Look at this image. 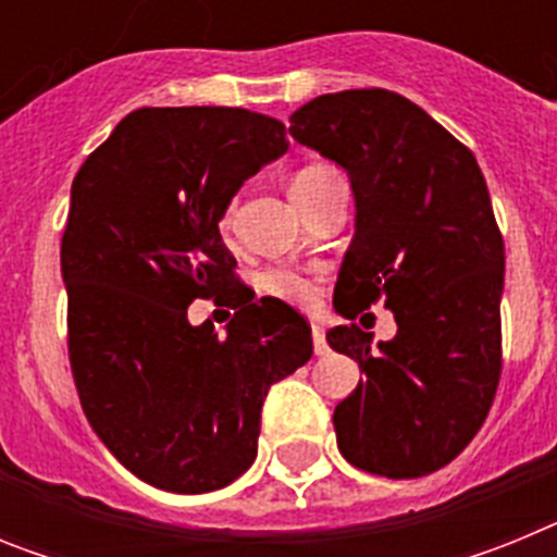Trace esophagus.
I'll return each mask as SVG.
<instances>
[{
  "instance_id": "1",
  "label": "esophagus",
  "mask_w": 557,
  "mask_h": 557,
  "mask_svg": "<svg viewBox=\"0 0 557 557\" xmlns=\"http://www.w3.org/2000/svg\"><path fill=\"white\" fill-rule=\"evenodd\" d=\"M312 346H314V354H318V357H323V354H329L326 334H323L321 326H312Z\"/></svg>"
}]
</instances>
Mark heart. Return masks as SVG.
Returning <instances> with one entry per match:
<instances>
[{
  "label": "heart",
  "instance_id": "heart-1",
  "mask_svg": "<svg viewBox=\"0 0 557 557\" xmlns=\"http://www.w3.org/2000/svg\"><path fill=\"white\" fill-rule=\"evenodd\" d=\"M334 178H337V172H334L332 166H304V170L295 172L293 181H289V198H293L295 206H304ZM259 287H262L264 295H270L275 301L289 304V307H309V304H314V298H318V282L309 278L307 273H298V270L289 268L268 270V273L262 275Z\"/></svg>",
  "mask_w": 557,
  "mask_h": 557
}]
</instances>
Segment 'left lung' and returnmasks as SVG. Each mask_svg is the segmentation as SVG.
<instances>
[{
	"instance_id": "8db88e82",
	"label": "left lung",
	"mask_w": 557,
	"mask_h": 557,
	"mask_svg": "<svg viewBox=\"0 0 557 557\" xmlns=\"http://www.w3.org/2000/svg\"><path fill=\"white\" fill-rule=\"evenodd\" d=\"M289 136L348 172L354 236L334 309L385 301L396 337L334 326L329 346L366 373L334 407L337 449L391 480L444 469L482 426L502 371L505 243L469 147L385 88L314 97Z\"/></svg>"
}]
</instances>
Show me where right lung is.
<instances>
[{
	"label": "right lung",
	"instance_id": "obj_1",
	"mask_svg": "<svg viewBox=\"0 0 557 557\" xmlns=\"http://www.w3.org/2000/svg\"><path fill=\"white\" fill-rule=\"evenodd\" d=\"M287 147L282 122L245 108H139L72 181L61 275L77 396L152 488L206 494L245 474L270 385L312 357L309 323L275 298L245 304L225 337L186 318L236 284L220 220Z\"/></svg>",
	"mask_w": 557,
	"mask_h": 557
}]
</instances>
